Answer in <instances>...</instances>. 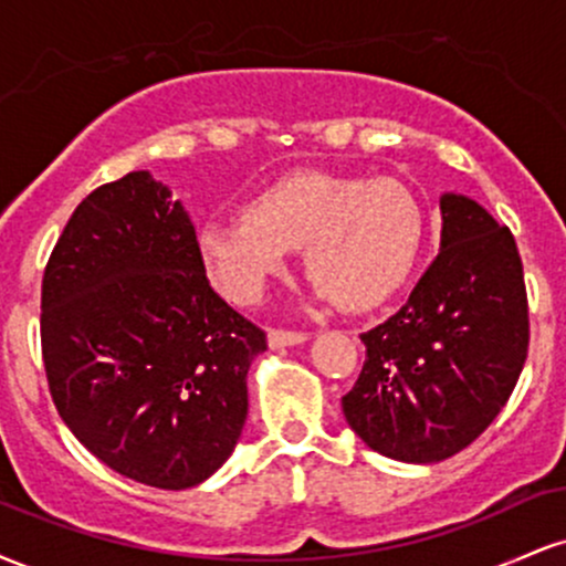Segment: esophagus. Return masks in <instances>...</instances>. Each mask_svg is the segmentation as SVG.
<instances>
[{"instance_id": "34e87169", "label": "esophagus", "mask_w": 566, "mask_h": 566, "mask_svg": "<svg viewBox=\"0 0 566 566\" xmlns=\"http://www.w3.org/2000/svg\"><path fill=\"white\" fill-rule=\"evenodd\" d=\"M308 340L305 333H292V329H271L269 333V346L271 348H287V346H297V343Z\"/></svg>"}]
</instances>
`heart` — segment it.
Returning <instances> with one entry per match:
<instances>
[{"mask_svg": "<svg viewBox=\"0 0 566 566\" xmlns=\"http://www.w3.org/2000/svg\"><path fill=\"white\" fill-rule=\"evenodd\" d=\"M420 242L423 210L396 178L292 172L247 201L244 216L201 226L199 258L223 295L255 303L303 247L316 295L369 308L405 282Z\"/></svg>", "mask_w": 566, "mask_h": 566, "instance_id": "heart-1", "label": "heart"}]
</instances>
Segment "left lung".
I'll return each instance as SVG.
<instances>
[{"mask_svg": "<svg viewBox=\"0 0 566 566\" xmlns=\"http://www.w3.org/2000/svg\"><path fill=\"white\" fill-rule=\"evenodd\" d=\"M437 261L399 311L361 335L367 359L343 396L350 431L401 463H439L505 407L530 346L513 233L479 201L441 193Z\"/></svg>", "mask_w": 566, "mask_h": 566, "instance_id": "1", "label": "left lung"}]
</instances>
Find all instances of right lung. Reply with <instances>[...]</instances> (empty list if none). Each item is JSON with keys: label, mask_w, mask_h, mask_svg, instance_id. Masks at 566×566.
<instances>
[{"label": "right lung", "mask_w": 566, "mask_h": 566, "mask_svg": "<svg viewBox=\"0 0 566 566\" xmlns=\"http://www.w3.org/2000/svg\"><path fill=\"white\" fill-rule=\"evenodd\" d=\"M265 333L210 287L197 231L148 170L95 188L42 279V359L69 431L108 469L188 490L229 460Z\"/></svg>", "instance_id": "obj_1"}]
</instances>
